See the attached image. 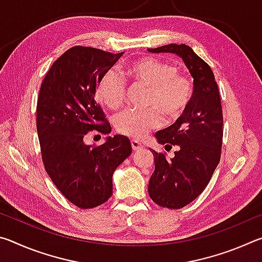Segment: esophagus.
Segmentation results:
<instances>
[{"instance_id":"34e87169","label":"esophagus","mask_w":262,"mask_h":262,"mask_svg":"<svg viewBox=\"0 0 262 262\" xmlns=\"http://www.w3.org/2000/svg\"><path fill=\"white\" fill-rule=\"evenodd\" d=\"M130 144H132V148H133V150H134V151H139V150L143 148V145H142L140 142L136 141V140H132Z\"/></svg>"}]
</instances>
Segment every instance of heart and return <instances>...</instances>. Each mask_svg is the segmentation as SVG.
<instances>
[{
    "label": "heart",
    "instance_id": "1",
    "mask_svg": "<svg viewBox=\"0 0 262 262\" xmlns=\"http://www.w3.org/2000/svg\"><path fill=\"white\" fill-rule=\"evenodd\" d=\"M120 73L126 81L148 89L144 106L152 108L125 110L115 115L113 123L119 134L142 139L161 125V117L156 111L166 120H176L192 103L193 83L188 77L178 75L173 64L154 57H143L130 62ZM96 92L101 104L115 110L122 104L126 83L118 73L110 70L100 77Z\"/></svg>",
    "mask_w": 262,
    "mask_h": 262
}]
</instances>
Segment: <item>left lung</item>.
<instances>
[{
	"label": "left lung",
	"instance_id": "8db88e82",
	"mask_svg": "<svg viewBox=\"0 0 262 262\" xmlns=\"http://www.w3.org/2000/svg\"><path fill=\"white\" fill-rule=\"evenodd\" d=\"M151 53H172L183 59L194 81L192 103L173 125L156 133L165 149L178 145L174 157L152 150L155 171L148 193L161 207L180 209L194 201L209 183L221 159L223 113L211 68L189 46L170 43L148 48Z\"/></svg>",
	"mask_w": 262,
	"mask_h": 262
}]
</instances>
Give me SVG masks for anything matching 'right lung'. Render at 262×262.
<instances>
[{
  "mask_svg": "<svg viewBox=\"0 0 262 262\" xmlns=\"http://www.w3.org/2000/svg\"><path fill=\"white\" fill-rule=\"evenodd\" d=\"M122 54L74 46L52 64L39 91L37 130L45 170L64 198L82 209L108 200L113 172L132 154L130 141L122 135L108 136L98 147L83 140L91 130L111 133L96 88Z\"/></svg>",
  "mask_w": 262,
  "mask_h": 262,
  "instance_id": "right-lung-1",
  "label": "right lung"
}]
</instances>
